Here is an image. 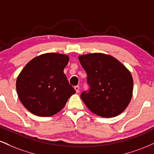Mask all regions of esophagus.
Returning a JSON list of instances; mask_svg holds the SVG:
<instances>
[{
  "mask_svg": "<svg viewBox=\"0 0 154 154\" xmlns=\"http://www.w3.org/2000/svg\"><path fill=\"white\" fill-rule=\"evenodd\" d=\"M75 90L76 92H77V93H78L79 91V87L78 86V85H77V86L75 87Z\"/></svg>",
  "mask_w": 154,
  "mask_h": 154,
  "instance_id": "obj_1",
  "label": "esophagus"
}]
</instances>
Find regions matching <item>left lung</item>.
I'll use <instances>...</instances> for the list:
<instances>
[{
	"label": "left lung",
	"mask_w": 154,
	"mask_h": 154,
	"mask_svg": "<svg viewBox=\"0 0 154 154\" xmlns=\"http://www.w3.org/2000/svg\"><path fill=\"white\" fill-rule=\"evenodd\" d=\"M90 87L80 97L93 113L117 116L125 110L133 95V81L128 69L110 55L88 54L79 57Z\"/></svg>",
	"instance_id": "1"
}]
</instances>
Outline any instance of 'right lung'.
Returning <instances> with one entry per match:
<instances>
[{
	"label": "right lung",
	"mask_w": 154,
	"mask_h": 154,
	"mask_svg": "<svg viewBox=\"0 0 154 154\" xmlns=\"http://www.w3.org/2000/svg\"><path fill=\"white\" fill-rule=\"evenodd\" d=\"M69 57L47 53L35 57L24 66L16 80L18 98L31 113L49 117L59 112L75 93L64 74Z\"/></svg>",
	"instance_id": "right-lung-1"
}]
</instances>
